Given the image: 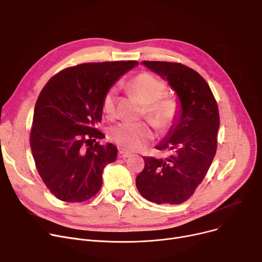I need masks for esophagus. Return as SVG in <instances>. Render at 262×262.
Masks as SVG:
<instances>
[{
    "label": "esophagus",
    "mask_w": 262,
    "mask_h": 262,
    "mask_svg": "<svg viewBox=\"0 0 262 262\" xmlns=\"http://www.w3.org/2000/svg\"><path fill=\"white\" fill-rule=\"evenodd\" d=\"M118 156H119V158H127V157L132 156V154L124 150V149H120L119 152H118Z\"/></svg>",
    "instance_id": "obj_1"
}]
</instances>
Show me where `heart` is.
<instances>
[{"instance_id":"1","label":"heart","mask_w":262,"mask_h":262,"mask_svg":"<svg viewBox=\"0 0 262 262\" xmlns=\"http://www.w3.org/2000/svg\"><path fill=\"white\" fill-rule=\"evenodd\" d=\"M129 90L145 104L146 117L151 123L162 132L169 129L180 116L179 102L166 93L165 83L148 73H142L128 83ZM103 111L107 116L115 112V91L111 90L104 96ZM110 138L121 147L127 150L142 148L151 140L152 132L144 123L121 122L111 127Z\"/></svg>"}]
</instances>
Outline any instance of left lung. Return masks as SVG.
Here are the masks:
<instances>
[{"label": "left lung", "mask_w": 262, "mask_h": 262, "mask_svg": "<svg viewBox=\"0 0 262 262\" xmlns=\"http://www.w3.org/2000/svg\"><path fill=\"white\" fill-rule=\"evenodd\" d=\"M142 65L166 80L180 103V116L156 146L168 150L166 158L143 157L144 168L136 186L146 200L180 204L204 179L217 149L220 124L217 102L206 81L180 63L143 61Z\"/></svg>", "instance_id": "1"}]
</instances>
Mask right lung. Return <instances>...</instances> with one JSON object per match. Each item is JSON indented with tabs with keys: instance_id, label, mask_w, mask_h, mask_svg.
Returning a JSON list of instances; mask_svg holds the SVG:
<instances>
[{
	"instance_id": "obj_1",
	"label": "right lung",
	"mask_w": 262,
	"mask_h": 262,
	"mask_svg": "<svg viewBox=\"0 0 262 262\" xmlns=\"http://www.w3.org/2000/svg\"><path fill=\"white\" fill-rule=\"evenodd\" d=\"M137 61L84 63L52 77L33 112L30 147L39 175L51 194L66 202H83L102 186L103 169L117 159V147L101 145L96 128L103 99Z\"/></svg>"
}]
</instances>
